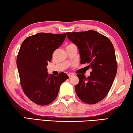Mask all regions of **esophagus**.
<instances>
[{
  "instance_id": "34e87169",
  "label": "esophagus",
  "mask_w": 133,
  "mask_h": 133,
  "mask_svg": "<svg viewBox=\"0 0 133 133\" xmlns=\"http://www.w3.org/2000/svg\"><path fill=\"white\" fill-rule=\"evenodd\" d=\"M68 76L69 78H72V77L75 76V74H73V73H69Z\"/></svg>"
}]
</instances>
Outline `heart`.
Wrapping results in <instances>:
<instances>
[{"label": "heart", "mask_w": 133, "mask_h": 133, "mask_svg": "<svg viewBox=\"0 0 133 133\" xmlns=\"http://www.w3.org/2000/svg\"><path fill=\"white\" fill-rule=\"evenodd\" d=\"M69 45H73V44H69Z\"/></svg>", "instance_id": "obj_1"}]
</instances>
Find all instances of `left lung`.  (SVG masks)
I'll return each mask as SVG.
<instances>
[{
  "instance_id": "left-lung-1",
  "label": "left lung",
  "mask_w": 133,
  "mask_h": 133,
  "mask_svg": "<svg viewBox=\"0 0 133 133\" xmlns=\"http://www.w3.org/2000/svg\"><path fill=\"white\" fill-rule=\"evenodd\" d=\"M69 40L78 47L81 64H89L92 69L87 77L78 74L79 82L75 87L83 102L93 104L108 94L117 72L115 49L108 37L94 30L67 32Z\"/></svg>"
}]
</instances>
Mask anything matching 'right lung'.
<instances>
[{
	"mask_svg": "<svg viewBox=\"0 0 133 133\" xmlns=\"http://www.w3.org/2000/svg\"><path fill=\"white\" fill-rule=\"evenodd\" d=\"M66 37V33H39L27 37L21 44L17 57L20 84L25 96L36 104L52 103L61 84L69 79L63 72L49 76L46 67Z\"/></svg>",
	"mask_w": 133,
	"mask_h": 133,
	"instance_id": "1",
	"label": "right lung"
}]
</instances>
